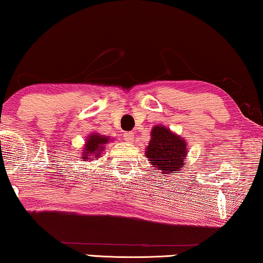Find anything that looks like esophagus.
Returning <instances> with one entry per match:
<instances>
[{
    "label": "esophagus",
    "mask_w": 263,
    "mask_h": 263,
    "mask_svg": "<svg viewBox=\"0 0 263 263\" xmlns=\"http://www.w3.org/2000/svg\"><path fill=\"white\" fill-rule=\"evenodd\" d=\"M123 139H124L127 142L132 143L133 140H134V134H133V133H124V134H123Z\"/></svg>",
    "instance_id": "obj_1"
}]
</instances>
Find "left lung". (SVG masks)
<instances>
[{
  "label": "left lung",
  "instance_id": "8db88e82",
  "mask_svg": "<svg viewBox=\"0 0 263 263\" xmlns=\"http://www.w3.org/2000/svg\"><path fill=\"white\" fill-rule=\"evenodd\" d=\"M145 152L149 163L163 172V176L177 174L176 171L182 170L188 154L185 140L164 125L153 127Z\"/></svg>",
  "mask_w": 263,
  "mask_h": 263
}]
</instances>
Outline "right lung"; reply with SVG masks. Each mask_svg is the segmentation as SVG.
<instances>
[{"label": "right lung", "mask_w": 263, "mask_h": 263, "mask_svg": "<svg viewBox=\"0 0 263 263\" xmlns=\"http://www.w3.org/2000/svg\"><path fill=\"white\" fill-rule=\"evenodd\" d=\"M112 141V140H111ZM107 142H110V138L109 136H104V135H99L98 133H92L91 135L88 136L87 140H86L85 143V148L82 151L81 154V159L82 160H93L97 159L99 157V154L103 152L104 148Z\"/></svg>", "instance_id": "add662e5"}]
</instances>
